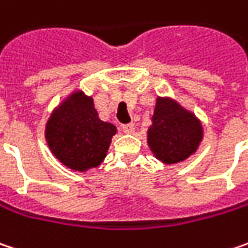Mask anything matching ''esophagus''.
I'll use <instances>...</instances> for the list:
<instances>
[{
  "mask_svg": "<svg viewBox=\"0 0 248 248\" xmlns=\"http://www.w3.org/2000/svg\"><path fill=\"white\" fill-rule=\"evenodd\" d=\"M123 131H124V134H134L135 127H134V124H127V125L123 127Z\"/></svg>",
  "mask_w": 248,
  "mask_h": 248,
  "instance_id": "esophagus-1",
  "label": "esophagus"
}]
</instances>
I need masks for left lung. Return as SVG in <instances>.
<instances>
[{
  "instance_id": "1",
  "label": "left lung",
  "mask_w": 248,
  "mask_h": 248,
  "mask_svg": "<svg viewBox=\"0 0 248 248\" xmlns=\"http://www.w3.org/2000/svg\"><path fill=\"white\" fill-rule=\"evenodd\" d=\"M204 137L195 114L170 97L156 99L148 145L156 159L166 165L180 163L197 152Z\"/></svg>"
}]
</instances>
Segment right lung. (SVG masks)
I'll use <instances>...</instances> for the list:
<instances>
[{"label": "right lung", "mask_w": 248, "mask_h": 248, "mask_svg": "<svg viewBox=\"0 0 248 248\" xmlns=\"http://www.w3.org/2000/svg\"><path fill=\"white\" fill-rule=\"evenodd\" d=\"M116 132L114 124L99 118L92 96L74 91L51 113L44 135L64 166L83 173L102 165Z\"/></svg>", "instance_id": "1"}]
</instances>
